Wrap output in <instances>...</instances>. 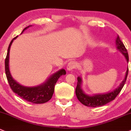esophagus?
<instances>
[{
  "mask_svg": "<svg viewBox=\"0 0 131 131\" xmlns=\"http://www.w3.org/2000/svg\"><path fill=\"white\" fill-rule=\"evenodd\" d=\"M75 66H76V64H75V63L74 62H73V61L69 62L67 64V71H71L72 70H73L75 68Z\"/></svg>",
  "mask_w": 131,
  "mask_h": 131,
  "instance_id": "esophagus-1",
  "label": "esophagus"
}]
</instances>
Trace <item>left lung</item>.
<instances>
[{"label": "left lung", "instance_id": "left-lung-1", "mask_svg": "<svg viewBox=\"0 0 131 131\" xmlns=\"http://www.w3.org/2000/svg\"><path fill=\"white\" fill-rule=\"evenodd\" d=\"M115 44L116 47H117V50L121 52V53L125 57L127 62H129V56H128L127 51V49L123 43L120 40L118 35H117L115 39ZM128 71H129V69L127 67L124 79L121 82L119 86L116 88L115 90L112 91L105 93L93 94V95H89L84 93L83 90V88H82L83 80H82V78L79 76L78 78V84H77L76 88H75V95H76L77 98L82 104L85 106H90V107H96V106L104 105L111 101L114 100L116 96L118 95V93L121 92V90L124 87L126 81Z\"/></svg>", "mask_w": 131, "mask_h": 131}]
</instances>
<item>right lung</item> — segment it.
<instances>
[{"label":"right lung","mask_w":131,"mask_h":131,"mask_svg":"<svg viewBox=\"0 0 131 131\" xmlns=\"http://www.w3.org/2000/svg\"><path fill=\"white\" fill-rule=\"evenodd\" d=\"M31 25L26 27L23 30L22 33L27 28ZM18 36L12 40L8 47L7 53L5 60V74H6L7 79L10 88L17 95L19 96L23 99L25 100L27 102L31 103H35V104H40V103H44L49 101L52 98L53 92H54V88L57 81L59 78L62 75L66 74V70L64 69H61L58 71L56 73L51 75L45 82L42 84L36 86H25L21 85L13 78L9 70V52L10 48L11 47L13 41L17 38Z\"/></svg>","instance_id":"right-lung-1"}]
</instances>
